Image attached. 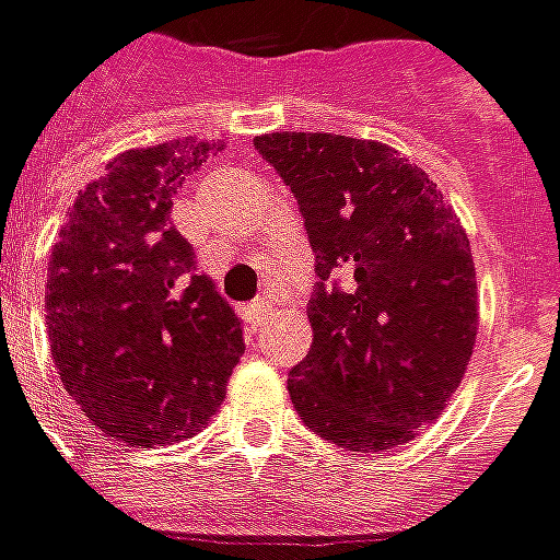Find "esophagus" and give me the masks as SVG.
Masks as SVG:
<instances>
[{
  "label": "esophagus",
  "instance_id": "obj_1",
  "mask_svg": "<svg viewBox=\"0 0 560 560\" xmlns=\"http://www.w3.org/2000/svg\"><path fill=\"white\" fill-rule=\"evenodd\" d=\"M245 315H248L250 327H259V324H262V320H266V315H268V298H257V301L250 303Z\"/></svg>",
  "mask_w": 560,
  "mask_h": 560
}]
</instances>
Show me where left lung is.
<instances>
[{
	"label": "left lung",
	"instance_id": "left-lung-1",
	"mask_svg": "<svg viewBox=\"0 0 560 560\" xmlns=\"http://www.w3.org/2000/svg\"><path fill=\"white\" fill-rule=\"evenodd\" d=\"M315 254L310 353L289 371L301 420L353 453L406 444L444 411L476 341V268L456 212L383 142L266 133Z\"/></svg>",
	"mask_w": 560,
	"mask_h": 560
}]
</instances>
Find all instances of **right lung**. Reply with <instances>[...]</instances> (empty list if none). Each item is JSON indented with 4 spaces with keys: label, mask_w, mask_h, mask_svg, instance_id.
<instances>
[{
    "label": "right lung",
    "mask_w": 560,
    "mask_h": 560,
    "mask_svg": "<svg viewBox=\"0 0 560 560\" xmlns=\"http://www.w3.org/2000/svg\"><path fill=\"white\" fill-rule=\"evenodd\" d=\"M228 142H163L107 163L69 207L46 283L60 383L104 435H195L245 353L242 320L172 228L177 186Z\"/></svg>",
    "instance_id": "add662e5"
}]
</instances>
